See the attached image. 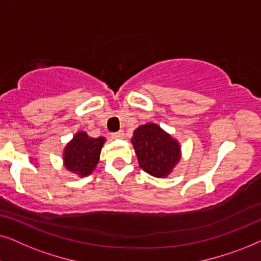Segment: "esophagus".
<instances>
[{
  "label": "esophagus",
  "instance_id": "esophagus-1",
  "mask_svg": "<svg viewBox=\"0 0 261 261\" xmlns=\"http://www.w3.org/2000/svg\"><path fill=\"white\" fill-rule=\"evenodd\" d=\"M123 135H124L123 132L120 130V132H116V133H113L112 134V138L113 139H122Z\"/></svg>",
  "mask_w": 261,
  "mask_h": 261
}]
</instances>
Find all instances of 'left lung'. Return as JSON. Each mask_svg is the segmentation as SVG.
<instances>
[{"instance_id":"8db88e82","label":"left lung","mask_w":261,"mask_h":261,"mask_svg":"<svg viewBox=\"0 0 261 261\" xmlns=\"http://www.w3.org/2000/svg\"><path fill=\"white\" fill-rule=\"evenodd\" d=\"M132 144L139 165L154 177H166L180 159V147L177 140L155 123H146L137 128Z\"/></svg>"}]
</instances>
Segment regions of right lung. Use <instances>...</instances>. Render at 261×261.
<instances>
[{"label":"right lung","mask_w":261,"mask_h":261,"mask_svg":"<svg viewBox=\"0 0 261 261\" xmlns=\"http://www.w3.org/2000/svg\"><path fill=\"white\" fill-rule=\"evenodd\" d=\"M105 141L102 137L89 138L85 132H78L64 149V165L78 176H88L97 165Z\"/></svg>","instance_id":"add662e5"}]
</instances>
